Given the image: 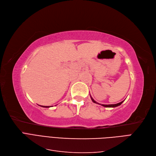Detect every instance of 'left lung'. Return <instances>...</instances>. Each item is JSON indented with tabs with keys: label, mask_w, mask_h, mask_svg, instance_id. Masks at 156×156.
Wrapping results in <instances>:
<instances>
[{
	"label": "left lung",
	"mask_w": 156,
	"mask_h": 156,
	"mask_svg": "<svg viewBox=\"0 0 156 156\" xmlns=\"http://www.w3.org/2000/svg\"><path fill=\"white\" fill-rule=\"evenodd\" d=\"M90 98H91V100H92V101L94 102V103H98V104H100V103H97L96 101H94V99L90 96ZM123 101H121V102H120V103H116V104H111V105H104V104H100V105H101L102 106H103V107H118V106H119V105H120L122 103H123Z\"/></svg>",
	"instance_id": "obj_1"
}]
</instances>
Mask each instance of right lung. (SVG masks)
I'll use <instances>...</instances> for the list:
<instances>
[{"mask_svg": "<svg viewBox=\"0 0 156 156\" xmlns=\"http://www.w3.org/2000/svg\"><path fill=\"white\" fill-rule=\"evenodd\" d=\"M41 107H43V106H41ZM44 107H49V106H44Z\"/></svg>", "mask_w": 156, "mask_h": 156, "instance_id": "right-lung-1", "label": "right lung"}]
</instances>
